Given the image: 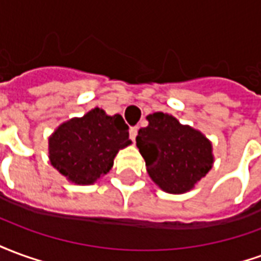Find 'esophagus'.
I'll return each mask as SVG.
<instances>
[{
    "instance_id": "34e87169",
    "label": "esophagus",
    "mask_w": 261,
    "mask_h": 261,
    "mask_svg": "<svg viewBox=\"0 0 261 261\" xmlns=\"http://www.w3.org/2000/svg\"><path fill=\"white\" fill-rule=\"evenodd\" d=\"M137 131H138V127H131L130 128V138L134 141L137 137Z\"/></svg>"
}]
</instances>
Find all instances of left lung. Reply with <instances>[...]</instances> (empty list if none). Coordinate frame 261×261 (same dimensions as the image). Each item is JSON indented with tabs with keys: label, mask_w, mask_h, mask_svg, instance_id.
I'll return each mask as SVG.
<instances>
[{
	"label": "left lung",
	"mask_w": 261,
	"mask_h": 261,
	"mask_svg": "<svg viewBox=\"0 0 261 261\" xmlns=\"http://www.w3.org/2000/svg\"><path fill=\"white\" fill-rule=\"evenodd\" d=\"M147 120L148 125L138 130L136 141L149 177L170 194L192 190L213 168L211 141L170 114L156 112Z\"/></svg>",
	"instance_id": "left-lung-1"
}]
</instances>
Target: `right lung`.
Wrapping results in <instances>:
<instances>
[{"instance_id":"1","label":"right lung","mask_w":261,"mask_h":261,"mask_svg":"<svg viewBox=\"0 0 261 261\" xmlns=\"http://www.w3.org/2000/svg\"><path fill=\"white\" fill-rule=\"evenodd\" d=\"M128 125L120 114L99 108L65 121L48 138V158L75 185H93L113 166L120 149L128 147Z\"/></svg>"}]
</instances>
